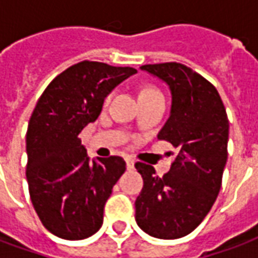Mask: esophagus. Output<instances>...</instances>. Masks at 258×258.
Returning a JSON list of instances; mask_svg holds the SVG:
<instances>
[{
	"mask_svg": "<svg viewBox=\"0 0 258 258\" xmlns=\"http://www.w3.org/2000/svg\"><path fill=\"white\" fill-rule=\"evenodd\" d=\"M125 163H127V168H134L135 160L131 156L125 157Z\"/></svg>",
	"mask_w": 258,
	"mask_h": 258,
	"instance_id": "1",
	"label": "esophagus"
}]
</instances>
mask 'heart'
I'll use <instances>...</instances> for the list:
<instances>
[{
    "mask_svg": "<svg viewBox=\"0 0 258 258\" xmlns=\"http://www.w3.org/2000/svg\"><path fill=\"white\" fill-rule=\"evenodd\" d=\"M145 94H160V91L156 90V88H153V87H148V88H145V90L141 92V95H145ZM109 99H110V95L106 96L105 102H109Z\"/></svg>",
    "mask_w": 258,
    "mask_h": 258,
    "instance_id": "obj_1",
    "label": "heart"
}]
</instances>
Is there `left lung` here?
I'll return each instance as SVG.
<instances>
[{
    "mask_svg": "<svg viewBox=\"0 0 258 258\" xmlns=\"http://www.w3.org/2000/svg\"><path fill=\"white\" fill-rule=\"evenodd\" d=\"M141 69L170 87L171 113L157 138L177 152L163 177L149 164L135 163L144 179L135 200V220L151 236L182 238L203 221L221 189L229 121L216 87L188 66L166 62Z\"/></svg>",
    "mask_w": 258,
    "mask_h": 258,
    "instance_id": "8db88e82",
    "label": "left lung"
}]
</instances>
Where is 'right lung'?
<instances>
[{"label": "right lung", "instance_id": "1", "mask_svg": "<svg viewBox=\"0 0 258 258\" xmlns=\"http://www.w3.org/2000/svg\"><path fill=\"white\" fill-rule=\"evenodd\" d=\"M135 73L83 60L58 74L37 101L26 134V178L40 221L59 238L80 240L101 228L125 162L120 156L90 162L79 134L98 118L107 94Z\"/></svg>", "mask_w": 258, "mask_h": 258}]
</instances>
